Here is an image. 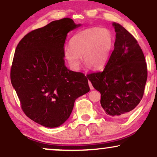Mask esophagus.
Here are the masks:
<instances>
[{
    "instance_id": "esophagus-1",
    "label": "esophagus",
    "mask_w": 157,
    "mask_h": 157,
    "mask_svg": "<svg viewBox=\"0 0 157 157\" xmlns=\"http://www.w3.org/2000/svg\"><path fill=\"white\" fill-rule=\"evenodd\" d=\"M89 85H90V90H93V89H94L93 86H92V83H91V82H90V81H89Z\"/></svg>"
}]
</instances>
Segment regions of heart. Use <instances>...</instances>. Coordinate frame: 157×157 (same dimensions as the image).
<instances>
[{
	"label": "heart",
	"mask_w": 157,
	"mask_h": 157,
	"mask_svg": "<svg viewBox=\"0 0 157 157\" xmlns=\"http://www.w3.org/2000/svg\"><path fill=\"white\" fill-rule=\"evenodd\" d=\"M114 47V37L108 28L91 27L75 33L70 40V46L63 49V56L70 68L78 71L82 57L84 63L94 70L107 65Z\"/></svg>",
	"instance_id": "heart-1"
}]
</instances>
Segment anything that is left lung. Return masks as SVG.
I'll list each match as a JSON object with an SVG mask.
<instances>
[{
	"mask_svg": "<svg viewBox=\"0 0 157 157\" xmlns=\"http://www.w3.org/2000/svg\"><path fill=\"white\" fill-rule=\"evenodd\" d=\"M116 40L105 69L86 76L101 94L100 104L111 117H124L143 98L148 76L144 52L124 27L113 22Z\"/></svg>",
	"mask_w": 157,
	"mask_h": 157,
	"instance_id": "left-lung-1",
	"label": "left lung"
}]
</instances>
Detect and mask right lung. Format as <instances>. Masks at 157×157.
I'll list each match as a JSON object with an SVG mask.
<instances>
[{
  "label": "right lung",
  "mask_w": 157,
  "mask_h": 157,
  "mask_svg": "<svg viewBox=\"0 0 157 157\" xmlns=\"http://www.w3.org/2000/svg\"><path fill=\"white\" fill-rule=\"evenodd\" d=\"M80 25L53 21L25 35L15 50L11 84L25 115L44 127L63 124L75 100L90 90L86 75L67 69L63 56L67 34Z\"/></svg>",
  "instance_id": "1"
}]
</instances>
